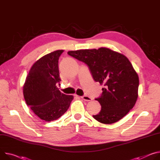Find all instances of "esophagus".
Wrapping results in <instances>:
<instances>
[{
  "instance_id": "34e87169",
  "label": "esophagus",
  "mask_w": 160,
  "mask_h": 160,
  "mask_svg": "<svg viewBox=\"0 0 160 160\" xmlns=\"http://www.w3.org/2000/svg\"><path fill=\"white\" fill-rule=\"evenodd\" d=\"M81 98L82 100H85V101H91V100H92L90 97H88V96H87V95L82 96V97H81Z\"/></svg>"
}]
</instances>
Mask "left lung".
I'll list each match as a JSON object with an SVG mask.
<instances>
[{
  "mask_svg": "<svg viewBox=\"0 0 160 160\" xmlns=\"http://www.w3.org/2000/svg\"><path fill=\"white\" fill-rule=\"evenodd\" d=\"M68 55L86 63L93 79L103 84L95 98L100 112L93 117L103 124L116 122L133 108L138 97V76L129 60L109 48L70 51Z\"/></svg>",
  "mask_w": 160,
  "mask_h": 160,
  "instance_id": "8db88e82",
  "label": "left lung"
}]
</instances>
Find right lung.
I'll list each match as a JSON object with an SVG mask.
<instances>
[{"mask_svg": "<svg viewBox=\"0 0 160 160\" xmlns=\"http://www.w3.org/2000/svg\"><path fill=\"white\" fill-rule=\"evenodd\" d=\"M63 50L51 52L31 67L23 86L25 102L40 119L51 121L58 119L68 109L74 98L60 92L57 87L61 79L59 57Z\"/></svg>", "mask_w": 160, "mask_h": 160, "instance_id": "right-lung-1", "label": "right lung"}]
</instances>
